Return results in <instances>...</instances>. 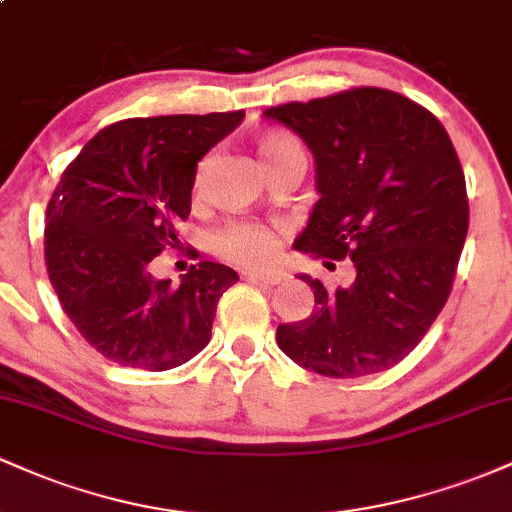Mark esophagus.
<instances>
[{"label":"esophagus","mask_w":512,"mask_h":512,"mask_svg":"<svg viewBox=\"0 0 512 512\" xmlns=\"http://www.w3.org/2000/svg\"><path fill=\"white\" fill-rule=\"evenodd\" d=\"M245 281H250V284H264V286H274V284H281L284 281V274L279 272H272V274H262V272H245L243 274Z\"/></svg>","instance_id":"esophagus-1"}]
</instances>
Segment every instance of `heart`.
<instances>
[{"label":"heart","instance_id":"obj_1","mask_svg":"<svg viewBox=\"0 0 512 512\" xmlns=\"http://www.w3.org/2000/svg\"><path fill=\"white\" fill-rule=\"evenodd\" d=\"M257 149H260V156L269 168L289 158L291 154H296V151H301V146L289 134L267 132L257 142ZM207 166L209 161L199 163L195 175L197 187L202 185ZM211 245H214L216 255L223 257L226 262L240 264V267H262V264L272 262L276 252H279V236H276L272 228L260 226V223H236V226H228L221 233H216Z\"/></svg>","mask_w":512,"mask_h":512}]
</instances>
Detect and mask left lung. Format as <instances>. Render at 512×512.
Wrapping results in <instances>:
<instances>
[{
    "mask_svg": "<svg viewBox=\"0 0 512 512\" xmlns=\"http://www.w3.org/2000/svg\"><path fill=\"white\" fill-rule=\"evenodd\" d=\"M262 115L296 132L315 161L320 199L296 250L351 257L356 269L334 291L298 274L315 310L279 325L276 344L327 378L397 366L448 301L467 238V185L448 132L419 103L370 86Z\"/></svg>",
    "mask_w": 512,
    "mask_h": 512,
    "instance_id": "left-lung-1",
    "label": "left lung"
}]
</instances>
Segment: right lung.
<instances>
[{
    "instance_id": "1",
    "label": "right lung",
    "mask_w": 512,
    "mask_h": 512,
    "mask_svg": "<svg viewBox=\"0 0 512 512\" xmlns=\"http://www.w3.org/2000/svg\"><path fill=\"white\" fill-rule=\"evenodd\" d=\"M245 113L134 117L101 129L69 163L45 216V262L64 313L120 366L170 370L211 339L216 305L238 274L199 262L180 286L149 264L180 243L197 163Z\"/></svg>"
}]
</instances>
